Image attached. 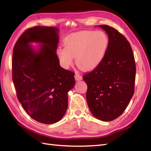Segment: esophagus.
<instances>
[{"label": "esophagus", "mask_w": 151, "mask_h": 151, "mask_svg": "<svg viewBox=\"0 0 151 151\" xmlns=\"http://www.w3.org/2000/svg\"><path fill=\"white\" fill-rule=\"evenodd\" d=\"M75 80L76 81H81V80L82 79V76L81 75H79L78 73H76L75 74Z\"/></svg>", "instance_id": "34e87169"}]
</instances>
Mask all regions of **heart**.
<instances>
[{
	"mask_svg": "<svg viewBox=\"0 0 151 151\" xmlns=\"http://www.w3.org/2000/svg\"><path fill=\"white\" fill-rule=\"evenodd\" d=\"M109 45L107 35L102 31L84 30L69 35L64 40V48L58 50V56L62 66L68 68L76 57L80 69L92 70L104 58Z\"/></svg>",
	"mask_w": 151,
	"mask_h": 151,
	"instance_id": "obj_1",
	"label": "heart"
}]
</instances>
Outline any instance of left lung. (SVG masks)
Here are the masks:
<instances>
[{
	"label": "left lung",
	"mask_w": 151,
	"mask_h": 151,
	"mask_svg": "<svg viewBox=\"0 0 151 151\" xmlns=\"http://www.w3.org/2000/svg\"><path fill=\"white\" fill-rule=\"evenodd\" d=\"M108 35L104 58L97 68L83 76L88 86L86 100L92 114L111 121L123 113L134 93L136 62L129 41L108 25H100Z\"/></svg>",
	"instance_id": "left-lung-1"
}]
</instances>
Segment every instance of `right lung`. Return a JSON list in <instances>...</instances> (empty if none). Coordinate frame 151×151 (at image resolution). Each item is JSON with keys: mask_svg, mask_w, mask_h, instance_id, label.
<instances>
[{"mask_svg": "<svg viewBox=\"0 0 151 151\" xmlns=\"http://www.w3.org/2000/svg\"><path fill=\"white\" fill-rule=\"evenodd\" d=\"M58 30L51 27L28 28L13 50L12 79L18 100L32 118L48 124L62 119L68 107L67 93L75 84V73L60 65ZM31 42L43 44L38 52Z\"/></svg>", "mask_w": 151, "mask_h": 151, "instance_id": "obj_1", "label": "right lung"}]
</instances>
